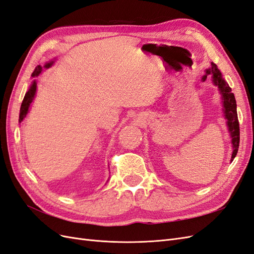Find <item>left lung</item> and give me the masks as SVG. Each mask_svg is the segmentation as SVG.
<instances>
[{
    "mask_svg": "<svg viewBox=\"0 0 254 254\" xmlns=\"http://www.w3.org/2000/svg\"><path fill=\"white\" fill-rule=\"evenodd\" d=\"M211 67L207 68L205 75L202 77L204 81L209 75H212L214 83L218 86L220 93L222 95V101H224L225 107V114L227 119V124L229 127V131L231 132L232 137V144H233V152H232V159L235 158L236 153L238 151V146H240V123H238L237 118V111H236V101L234 94L232 93V89L229 87V84L226 80L221 77V73L217 68V65L215 64H211Z\"/></svg>",
    "mask_w": 254,
    "mask_h": 254,
    "instance_id": "1",
    "label": "left lung"
}]
</instances>
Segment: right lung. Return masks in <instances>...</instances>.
Listing matches in <instances>:
<instances>
[{
    "label": "right lung",
    "instance_id": "1",
    "mask_svg": "<svg viewBox=\"0 0 254 254\" xmlns=\"http://www.w3.org/2000/svg\"><path fill=\"white\" fill-rule=\"evenodd\" d=\"M52 64H53V61H51V63L47 64L44 66L45 67H50ZM41 71H42V66L38 65L37 67H35V71L33 72L32 76H33V77H36V76H38V75L41 73ZM36 89H37V83H36V81H34L32 86H30L29 90L26 92L24 98H23V102H22V105H21V109H20V117H19V122L20 123L23 121V119L26 117V114L28 112L29 105H30V103L33 102V98H34V96L36 94Z\"/></svg>",
    "mask_w": 254,
    "mask_h": 254
}]
</instances>
